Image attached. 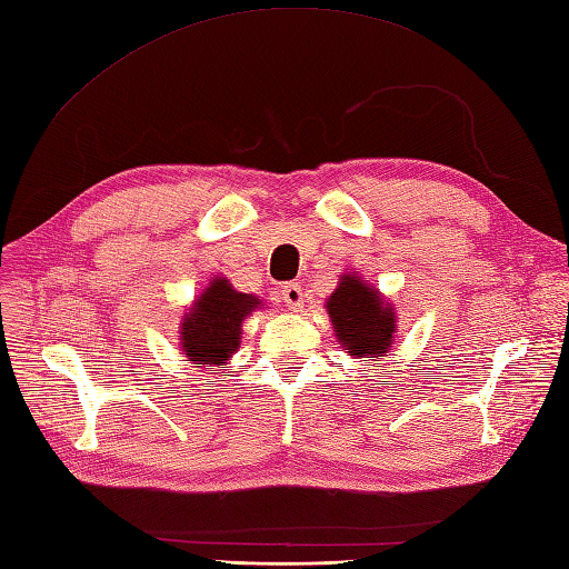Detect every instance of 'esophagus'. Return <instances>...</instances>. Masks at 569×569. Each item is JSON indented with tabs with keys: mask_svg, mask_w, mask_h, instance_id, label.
I'll list each match as a JSON object with an SVG mask.
<instances>
[{
	"mask_svg": "<svg viewBox=\"0 0 569 569\" xmlns=\"http://www.w3.org/2000/svg\"><path fill=\"white\" fill-rule=\"evenodd\" d=\"M281 296H283V302L288 305L290 310H296V312H300L302 310V288L298 286V283H286V286H281Z\"/></svg>",
	"mask_w": 569,
	"mask_h": 569,
	"instance_id": "1",
	"label": "esophagus"
}]
</instances>
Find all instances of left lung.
<instances>
[{
  "instance_id": "obj_1",
  "label": "left lung",
  "mask_w": 569,
  "mask_h": 569,
  "mask_svg": "<svg viewBox=\"0 0 569 569\" xmlns=\"http://www.w3.org/2000/svg\"><path fill=\"white\" fill-rule=\"evenodd\" d=\"M327 310L341 346L356 358H377L395 341V312L385 308L380 293L358 276H343Z\"/></svg>"
}]
</instances>
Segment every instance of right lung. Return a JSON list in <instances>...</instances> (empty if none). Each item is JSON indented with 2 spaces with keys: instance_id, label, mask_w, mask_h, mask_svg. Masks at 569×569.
Here are the masks:
<instances>
[{
  "instance_id": "add662e5",
  "label": "right lung",
  "mask_w": 569,
  "mask_h": 569,
  "mask_svg": "<svg viewBox=\"0 0 569 569\" xmlns=\"http://www.w3.org/2000/svg\"><path fill=\"white\" fill-rule=\"evenodd\" d=\"M259 305L254 296L238 293L228 281L216 279L194 302L182 322V351L197 368L221 366L240 343L242 319Z\"/></svg>"
}]
</instances>
